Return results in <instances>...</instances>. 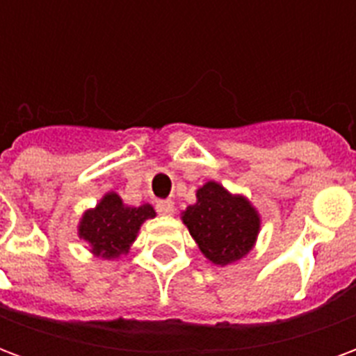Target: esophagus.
<instances>
[{
	"label": "esophagus",
	"mask_w": 356,
	"mask_h": 356,
	"mask_svg": "<svg viewBox=\"0 0 356 356\" xmlns=\"http://www.w3.org/2000/svg\"><path fill=\"white\" fill-rule=\"evenodd\" d=\"M156 209H158V213H160V216H173L175 206H173V202L171 200H162L156 204Z\"/></svg>",
	"instance_id": "esophagus-1"
}]
</instances>
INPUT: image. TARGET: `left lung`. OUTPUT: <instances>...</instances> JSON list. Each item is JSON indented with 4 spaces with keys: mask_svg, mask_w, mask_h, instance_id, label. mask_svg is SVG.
I'll return each instance as SVG.
<instances>
[{
    "mask_svg": "<svg viewBox=\"0 0 356 356\" xmlns=\"http://www.w3.org/2000/svg\"><path fill=\"white\" fill-rule=\"evenodd\" d=\"M181 221L204 257L219 267L244 259L261 231V216L254 204L217 181H206L196 191V202L181 211Z\"/></svg>",
    "mask_w": 356,
    "mask_h": 356,
    "instance_id": "1",
    "label": "left lung"
}]
</instances>
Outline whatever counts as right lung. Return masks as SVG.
Masks as SVG:
<instances>
[{
    "instance_id": "obj_1",
    "label": "right lung",
    "mask_w": 356,
    "mask_h": 356,
    "mask_svg": "<svg viewBox=\"0 0 356 356\" xmlns=\"http://www.w3.org/2000/svg\"><path fill=\"white\" fill-rule=\"evenodd\" d=\"M154 217L156 211L150 204L127 206L120 194L110 191L95 208L81 213L78 236L88 244L95 257L114 261L129 254L143 223Z\"/></svg>"
}]
</instances>
